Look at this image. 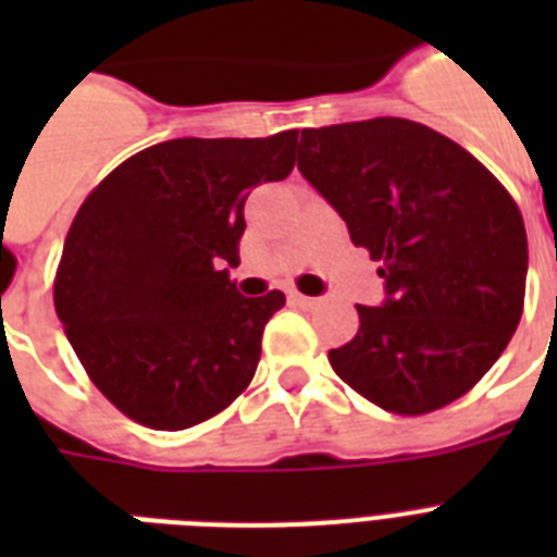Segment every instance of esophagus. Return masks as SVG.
Masks as SVG:
<instances>
[{"label": "esophagus", "mask_w": 557, "mask_h": 557, "mask_svg": "<svg viewBox=\"0 0 557 557\" xmlns=\"http://www.w3.org/2000/svg\"><path fill=\"white\" fill-rule=\"evenodd\" d=\"M288 300H292L295 306H300V309H321L323 306V297H309V295H300V292H292Z\"/></svg>", "instance_id": "1"}]
</instances>
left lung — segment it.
<instances>
[{"label":"left lung","mask_w":557,"mask_h":557,"mask_svg":"<svg viewBox=\"0 0 557 557\" xmlns=\"http://www.w3.org/2000/svg\"><path fill=\"white\" fill-rule=\"evenodd\" d=\"M297 168L381 262L384 306H356L330 364L367 401L424 416L509 347L527 297V227L511 193L457 141L407 117L304 129Z\"/></svg>","instance_id":"1"}]
</instances>
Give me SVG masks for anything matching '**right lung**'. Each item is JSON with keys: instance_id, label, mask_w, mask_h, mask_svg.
Returning a JSON list of instances; mask_svg holds the SVG:
<instances>
[{"instance_id": "right-lung-1", "label": "right lung", "mask_w": 557, "mask_h": 557, "mask_svg": "<svg viewBox=\"0 0 557 557\" xmlns=\"http://www.w3.org/2000/svg\"><path fill=\"white\" fill-rule=\"evenodd\" d=\"M297 129L173 138L117 164L77 210L54 309L91 384L133 422L185 431L251 384L283 292L243 297L245 199L295 170Z\"/></svg>"}]
</instances>
